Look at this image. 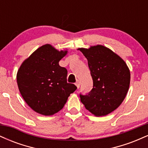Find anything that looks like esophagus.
<instances>
[{
  "instance_id": "1",
  "label": "esophagus",
  "mask_w": 148,
  "mask_h": 148,
  "mask_svg": "<svg viewBox=\"0 0 148 148\" xmlns=\"http://www.w3.org/2000/svg\"><path fill=\"white\" fill-rule=\"evenodd\" d=\"M75 85L76 86V87H77L78 88H80V81H76Z\"/></svg>"
}]
</instances>
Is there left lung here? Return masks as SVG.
<instances>
[{"label":"left lung","mask_w":148,"mask_h":148,"mask_svg":"<svg viewBox=\"0 0 148 148\" xmlns=\"http://www.w3.org/2000/svg\"><path fill=\"white\" fill-rule=\"evenodd\" d=\"M87 58L93 88L87 95L80 94L86 108L96 116L115 111L125 99L130 84L127 64L111 49L102 45L79 48Z\"/></svg>","instance_id":"left-lung-1"}]
</instances>
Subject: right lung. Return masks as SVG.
<instances>
[{
    "mask_svg": "<svg viewBox=\"0 0 148 148\" xmlns=\"http://www.w3.org/2000/svg\"><path fill=\"white\" fill-rule=\"evenodd\" d=\"M67 51H58L45 45L23 61L16 74L22 97L33 111L44 115H52L60 111L68 97L76 90L67 81V70L59 61Z\"/></svg>",
    "mask_w": 148,
    "mask_h": 148,
    "instance_id": "right-lung-1",
    "label": "right lung"
}]
</instances>
